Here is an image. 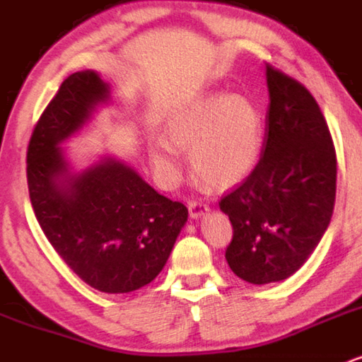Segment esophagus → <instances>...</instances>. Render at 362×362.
<instances>
[{
    "label": "esophagus",
    "mask_w": 362,
    "mask_h": 362,
    "mask_svg": "<svg viewBox=\"0 0 362 362\" xmlns=\"http://www.w3.org/2000/svg\"><path fill=\"white\" fill-rule=\"evenodd\" d=\"M207 211H209V207L204 201H201V199H194V201L189 202V213H190V218L194 219H199L201 216H204Z\"/></svg>",
    "instance_id": "34e87169"
}]
</instances>
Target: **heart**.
I'll return each instance as SVG.
<instances>
[{"label":"heart","mask_w":362,"mask_h":362,"mask_svg":"<svg viewBox=\"0 0 362 362\" xmlns=\"http://www.w3.org/2000/svg\"><path fill=\"white\" fill-rule=\"evenodd\" d=\"M167 132L174 146L190 151L197 175L219 189L247 180L264 148L259 107L240 93H206L182 103L170 115ZM151 158L168 178L180 172L168 141L153 139Z\"/></svg>","instance_id":"b5f03b06"}]
</instances>
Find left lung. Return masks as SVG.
Listing matches in <instances>:
<instances>
[{
    "label": "left lung",
    "instance_id": "left-lung-1",
    "mask_svg": "<svg viewBox=\"0 0 362 362\" xmlns=\"http://www.w3.org/2000/svg\"><path fill=\"white\" fill-rule=\"evenodd\" d=\"M265 78L259 165L219 202L233 226L228 265L252 284L288 279L308 260L330 224L337 189L335 148L313 95L271 64Z\"/></svg>",
    "mask_w": 362,
    "mask_h": 362
}]
</instances>
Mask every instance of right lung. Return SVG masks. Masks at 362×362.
Masks as SVG:
<instances>
[{"label": "right lung", "instance_id": "obj_1", "mask_svg": "<svg viewBox=\"0 0 362 362\" xmlns=\"http://www.w3.org/2000/svg\"><path fill=\"white\" fill-rule=\"evenodd\" d=\"M109 100L98 73L66 78L32 132L27 182L37 221L57 255L91 288L119 294L161 272L189 211L117 158L71 172L61 144Z\"/></svg>", "mask_w": 362, "mask_h": 362}]
</instances>
